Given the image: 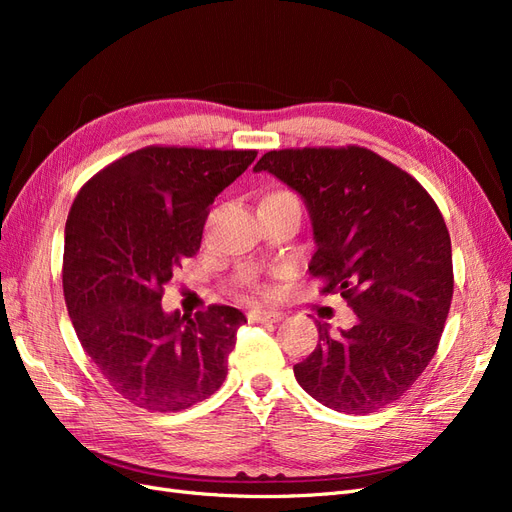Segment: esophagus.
<instances>
[{
    "mask_svg": "<svg viewBox=\"0 0 512 512\" xmlns=\"http://www.w3.org/2000/svg\"><path fill=\"white\" fill-rule=\"evenodd\" d=\"M247 318H250V322H280L284 314L277 312V309H252Z\"/></svg>",
    "mask_w": 512,
    "mask_h": 512,
    "instance_id": "obj_1",
    "label": "esophagus"
}]
</instances>
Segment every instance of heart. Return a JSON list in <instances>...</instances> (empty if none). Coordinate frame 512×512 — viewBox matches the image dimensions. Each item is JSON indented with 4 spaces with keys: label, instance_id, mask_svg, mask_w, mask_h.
<instances>
[{
    "label": "heart",
    "instance_id": "heart-1",
    "mask_svg": "<svg viewBox=\"0 0 512 512\" xmlns=\"http://www.w3.org/2000/svg\"><path fill=\"white\" fill-rule=\"evenodd\" d=\"M275 194H288V192H275ZM288 196H292V194H288Z\"/></svg>",
    "mask_w": 512,
    "mask_h": 512
}]
</instances>
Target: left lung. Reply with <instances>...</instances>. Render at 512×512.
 <instances>
[{"label": "left lung", "instance_id": "left-lung-1", "mask_svg": "<svg viewBox=\"0 0 512 512\" xmlns=\"http://www.w3.org/2000/svg\"><path fill=\"white\" fill-rule=\"evenodd\" d=\"M254 170L301 194L316 241L309 273L356 318L337 335L318 322V346L294 378L337 412L393 404L433 359L451 309V235L438 205L406 170L356 145L269 151Z\"/></svg>", "mask_w": 512, "mask_h": 512}]
</instances>
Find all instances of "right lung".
Masks as SVG:
<instances>
[{
  "label": "right lung",
  "instance_id": "add662e5",
  "mask_svg": "<svg viewBox=\"0 0 512 512\" xmlns=\"http://www.w3.org/2000/svg\"><path fill=\"white\" fill-rule=\"evenodd\" d=\"M252 149L151 145L91 177L64 241V297L76 337L108 384L149 412L211 397L245 316L230 305L166 314L164 284L200 250L209 205L256 160Z\"/></svg>",
  "mask_w": 512,
  "mask_h": 512
}]
</instances>
